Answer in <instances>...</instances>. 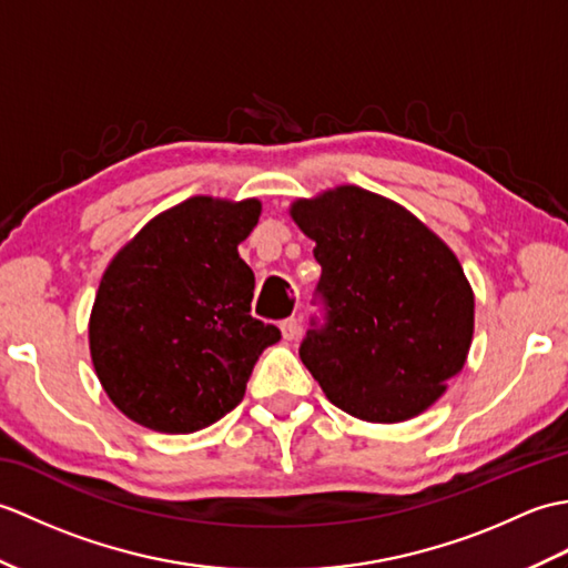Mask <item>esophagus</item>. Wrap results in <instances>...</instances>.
Listing matches in <instances>:
<instances>
[{
    "mask_svg": "<svg viewBox=\"0 0 568 568\" xmlns=\"http://www.w3.org/2000/svg\"><path fill=\"white\" fill-rule=\"evenodd\" d=\"M281 332H283V339H285V342H293L295 336H297V332H300V324H297V320H295V317H291V320L281 322Z\"/></svg>",
    "mask_w": 568,
    "mask_h": 568,
    "instance_id": "1",
    "label": "esophagus"
}]
</instances>
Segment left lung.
I'll use <instances>...</instances> for the list:
<instances>
[{
  "mask_svg": "<svg viewBox=\"0 0 568 568\" xmlns=\"http://www.w3.org/2000/svg\"><path fill=\"white\" fill-rule=\"evenodd\" d=\"M322 275L300 358L344 413L403 422L437 403L464 368L474 293L452 248L415 214L342 185L297 200Z\"/></svg>",
  "mask_w": 568,
  "mask_h": 568,
  "instance_id": "1",
  "label": "left lung"
}]
</instances>
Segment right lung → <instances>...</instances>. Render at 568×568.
Wrapping results in <instances>:
<instances>
[{
	"label": "right lung",
	"mask_w": 568,
	"mask_h": 568,
	"mask_svg": "<svg viewBox=\"0 0 568 568\" xmlns=\"http://www.w3.org/2000/svg\"><path fill=\"white\" fill-rule=\"evenodd\" d=\"M261 202L190 197L155 216L104 271L90 354L110 400L139 425L190 434L244 400L281 329L251 317L256 277L239 244Z\"/></svg>",
	"instance_id": "add662e5"
}]
</instances>
